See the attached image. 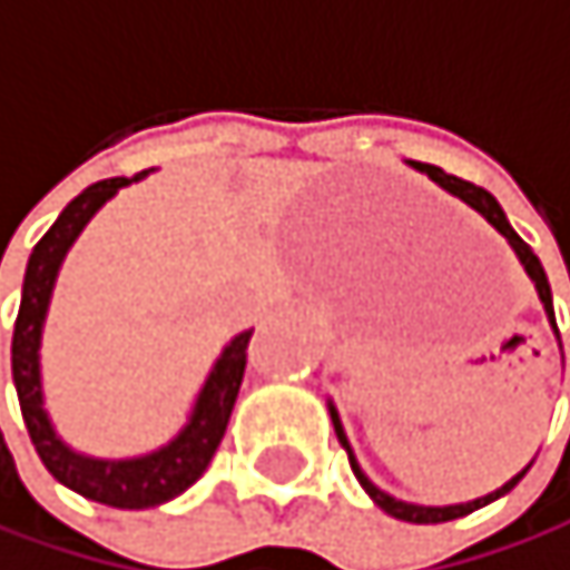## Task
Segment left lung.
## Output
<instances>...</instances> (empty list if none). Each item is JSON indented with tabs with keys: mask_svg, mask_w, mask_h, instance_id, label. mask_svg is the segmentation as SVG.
I'll return each mask as SVG.
<instances>
[{
	"mask_svg": "<svg viewBox=\"0 0 570 570\" xmlns=\"http://www.w3.org/2000/svg\"><path fill=\"white\" fill-rule=\"evenodd\" d=\"M412 165H415L419 171H425L432 181H439L442 188H450L453 195H460L463 202H470V206H473L476 213H483V216H487V223H493V226L510 239V246L517 249V256H520V263H523L527 276L534 279V287H538V294H541V304H544V311H548V317H551V327L558 331V324H554V304H551V283H548V273H544L541 259L534 256V249L527 246V243L513 233V226L507 223V216H503V209H500V202H497L487 188H480V185H473V181H463V178H456V175H445V171H442V168H435V165H422V161H412ZM331 422H334V432H337V439H341V445H344L347 463H351V470H354L357 483L364 487V493H368V497H372L385 513H392V517H399V520H409V523H445V520L466 517V513H473V510H480V507L493 503L497 497L510 493V490L523 480V473L531 470V466H527V470H523V473H517L510 483H503L500 490H493V493H487V497H480V500H473V503H456V507H419V503H402V500L389 497L385 490H379L368 476L361 473V466H357V460H354V453H351L347 435H344V429H341V419H337L334 405H331Z\"/></svg>",
	"mask_w": 570,
	"mask_h": 570,
	"instance_id": "1",
	"label": "left lung"
}]
</instances>
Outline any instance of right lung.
<instances>
[{
  "label": "right lung",
  "mask_w": 570,
  "mask_h": 570,
  "mask_svg": "<svg viewBox=\"0 0 570 570\" xmlns=\"http://www.w3.org/2000/svg\"><path fill=\"white\" fill-rule=\"evenodd\" d=\"M148 171H138L131 178H104L83 188L70 206L60 213V219L47 229L29 253L26 263V279H22V301L16 314V331H12V382L22 409V422L29 429V439L36 445L43 466L70 490H77L87 500L117 507V510H145L158 507L178 493H185L202 473L209 470L219 442L226 435L243 372H246V347L253 331H243L226 344L219 354L216 368L202 389L195 412L188 425L168 442L158 453L141 456V460H120V463H104V460H87L70 453L67 445L57 439L47 412H43V392H39V334H43L50 294L57 269L80 236V229L90 223V216L104 206V202L128 181H138Z\"/></svg>",
  "instance_id": "right-lung-1"
}]
</instances>
